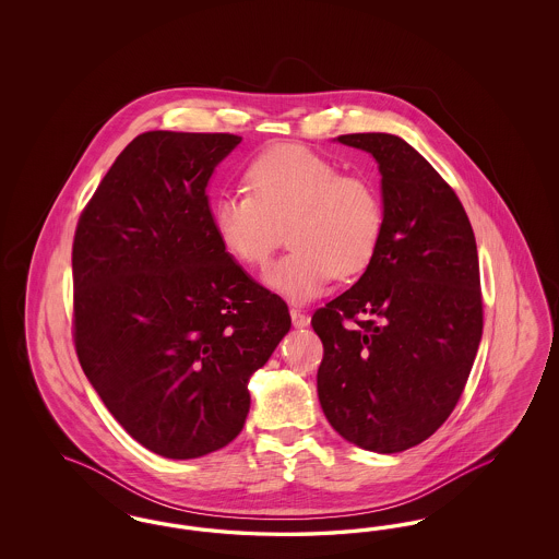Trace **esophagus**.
<instances>
[{
  "mask_svg": "<svg viewBox=\"0 0 559 559\" xmlns=\"http://www.w3.org/2000/svg\"><path fill=\"white\" fill-rule=\"evenodd\" d=\"M289 314H292L293 326L295 329H304V326H308L310 324V317L308 314H304L301 310H297V308H292L289 310Z\"/></svg>",
  "mask_w": 559,
  "mask_h": 559,
  "instance_id": "1",
  "label": "esophagus"
}]
</instances>
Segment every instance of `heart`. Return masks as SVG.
Here are the masks:
<instances>
[{
    "mask_svg": "<svg viewBox=\"0 0 559 559\" xmlns=\"http://www.w3.org/2000/svg\"><path fill=\"white\" fill-rule=\"evenodd\" d=\"M247 190L222 192L213 203L215 237L247 267L266 266L289 226L293 249L267 267V287L293 301H310L337 274L369 266L385 228L379 190L344 176L335 160L312 148L283 144L251 160Z\"/></svg>",
    "mask_w": 559,
    "mask_h": 559,
    "instance_id": "heart-1",
    "label": "heart"
}]
</instances>
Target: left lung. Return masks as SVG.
Returning <instances> with one entry per match:
<instances>
[{"label":"left lung","mask_w":559,"mask_h":559,"mask_svg":"<svg viewBox=\"0 0 559 559\" xmlns=\"http://www.w3.org/2000/svg\"><path fill=\"white\" fill-rule=\"evenodd\" d=\"M337 142L377 160L385 228L358 283L312 317L320 406L347 442L392 454L427 440L463 394L481 340L478 247L459 197L408 142Z\"/></svg>","instance_id":"left-lung-1"}]
</instances>
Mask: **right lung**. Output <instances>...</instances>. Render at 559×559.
<instances>
[{
    "label": "right lung",
    "mask_w": 559,
    "mask_h": 559,
    "mask_svg": "<svg viewBox=\"0 0 559 559\" xmlns=\"http://www.w3.org/2000/svg\"><path fill=\"white\" fill-rule=\"evenodd\" d=\"M240 140L140 133L75 230L81 369L133 440L167 459H197L239 436L249 377L292 329L287 304L213 230L207 185Z\"/></svg>",
    "instance_id": "1"
}]
</instances>
